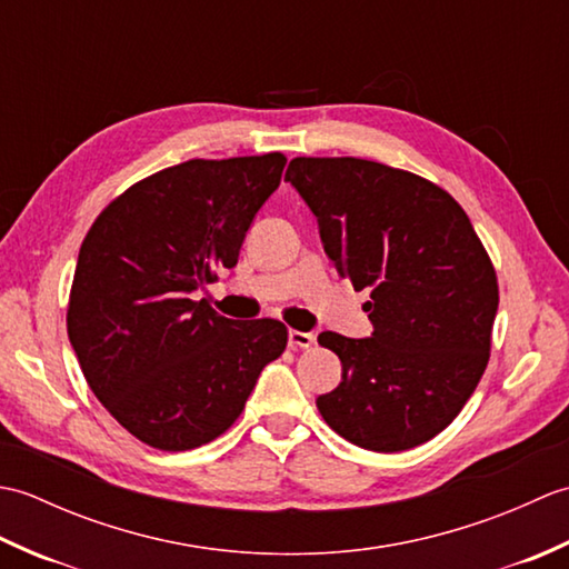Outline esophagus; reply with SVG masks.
Wrapping results in <instances>:
<instances>
[{
	"label": "esophagus",
	"instance_id": "esophagus-1",
	"mask_svg": "<svg viewBox=\"0 0 569 569\" xmlns=\"http://www.w3.org/2000/svg\"><path fill=\"white\" fill-rule=\"evenodd\" d=\"M288 345H291L293 349H310L312 345H316V335L291 330L288 332Z\"/></svg>",
	"mask_w": 569,
	"mask_h": 569
}]
</instances>
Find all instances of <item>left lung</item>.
I'll return each instance as SVG.
<instances>
[{
    "label": "left lung",
    "instance_id": "1",
    "mask_svg": "<svg viewBox=\"0 0 569 569\" xmlns=\"http://www.w3.org/2000/svg\"><path fill=\"white\" fill-rule=\"evenodd\" d=\"M286 180L318 217L325 253L369 291L371 337L320 332L342 381L325 422L373 452L442 432L487 369L499 286L467 212L430 180L365 159H293Z\"/></svg>",
    "mask_w": 569,
    "mask_h": 569
}]
</instances>
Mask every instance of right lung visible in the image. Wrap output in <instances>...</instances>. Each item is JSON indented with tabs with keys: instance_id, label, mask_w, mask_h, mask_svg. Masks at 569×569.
Segmentation results:
<instances>
[{
	"instance_id": "add662e5",
	"label": "right lung",
	"mask_w": 569,
	"mask_h": 569,
	"mask_svg": "<svg viewBox=\"0 0 569 569\" xmlns=\"http://www.w3.org/2000/svg\"><path fill=\"white\" fill-rule=\"evenodd\" d=\"M283 166L276 151L163 168L107 204L82 241L70 345L98 401L156 450L222 435L286 349L283 322L229 320L192 296L237 266Z\"/></svg>"
}]
</instances>
